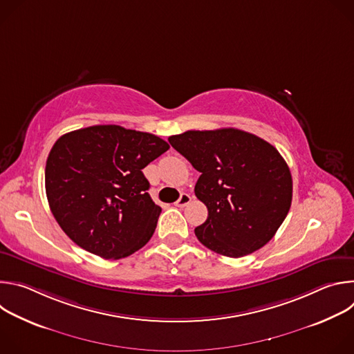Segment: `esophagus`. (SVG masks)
<instances>
[{
	"instance_id": "obj_1",
	"label": "esophagus",
	"mask_w": 354,
	"mask_h": 354,
	"mask_svg": "<svg viewBox=\"0 0 354 354\" xmlns=\"http://www.w3.org/2000/svg\"><path fill=\"white\" fill-rule=\"evenodd\" d=\"M192 201V197H190V194H187V193H182L180 194V197L178 198V201L175 203V206H178V207H185V206H187L189 203Z\"/></svg>"
}]
</instances>
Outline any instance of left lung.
Listing matches in <instances>:
<instances>
[{"instance_id":"obj_1","label":"left lung","mask_w":354,"mask_h":354,"mask_svg":"<svg viewBox=\"0 0 354 354\" xmlns=\"http://www.w3.org/2000/svg\"><path fill=\"white\" fill-rule=\"evenodd\" d=\"M168 141L200 172L194 194L209 210L194 228L201 243L241 258L274 236L291 206L292 179L272 144L238 129L189 130Z\"/></svg>"}]
</instances>
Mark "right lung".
<instances>
[{
	"label": "right lung",
	"instance_id": "1",
	"mask_svg": "<svg viewBox=\"0 0 354 354\" xmlns=\"http://www.w3.org/2000/svg\"><path fill=\"white\" fill-rule=\"evenodd\" d=\"M169 144L116 124L62 136L46 162V196L62 230L104 259L126 258L153 236L161 207L142 169Z\"/></svg>",
	"mask_w": 354,
	"mask_h": 354
}]
</instances>
